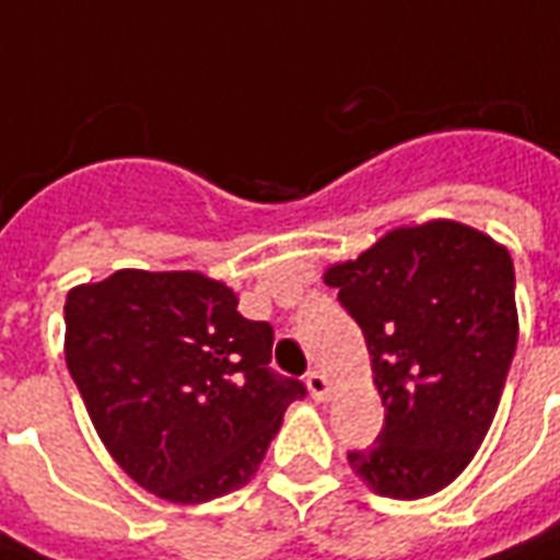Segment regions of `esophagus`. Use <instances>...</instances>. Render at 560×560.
<instances>
[{
    "mask_svg": "<svg viewBox=\"0 0 560 560\" xmlns=\"http://www.w3.org/2000/svg\"><path fill=\"white\" fill-rule=\"evenodd\" d=\"M305 382H308L311 396H314L317 402H326L328 396H331V382H328V375L323 373V370H311Z\"/></svg>",
    "mask_w": 560,
    "mask_h": 560,
    "instance_id": "esophagus-1",
    "label": "esophagus"
}]
</instances>
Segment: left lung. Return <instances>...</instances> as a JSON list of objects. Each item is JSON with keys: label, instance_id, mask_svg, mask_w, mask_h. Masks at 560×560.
Wrapping results in <instances>:
<instances>
[{"label": "left lung", "instance_id": "obj_1", "mask_svg": "<svg viewBox=\"0 0 560 560\" xmlns=\"http://www.w3.org/2000/svg\"><path fill=\"white\" fill-rule=\"evenodd\" d=\"M323 281L364 331L384 405L382 434L349 467L378 497H432L497 417L520 335L511 255L472 225L429 220L382 234Z\"/></svg>", "mask_w": 560, "mask_h": 560}]
</instances>
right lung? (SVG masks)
I'll list each match as a JSON object with an SVG mask.
<instances>
[{
    "instance_id": "1",
    "label": "right lung",
    "mask_w": 560,
    "mask_h": 560,
    "mask_svg": "<svg viewBox=\"0 0 560 560\" xmlns=\"http://www.w3.org/2000/svg\"><path fill=\"white\" fill-rule=\"evenodd\" d=\"M194 270H117L75 284L63 355L110 458L173 505H202L258 472L290 402L270 373L272 328Z\"/></svg>"
}]
</instances>
